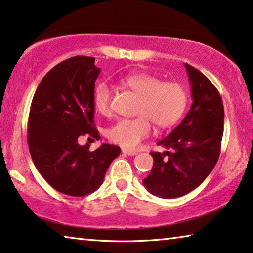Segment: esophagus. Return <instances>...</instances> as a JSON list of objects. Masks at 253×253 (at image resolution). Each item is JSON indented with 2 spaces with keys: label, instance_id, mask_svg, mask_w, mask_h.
<instances>
[{
  "label": "esophagus",
  "instance_id": "esophagus-1",
  "mask_svg": "<svg viewBox=\"0 0 253 253\" xmlns=\"http://www.w3.org/2000/svg\"><path fill=\"white\" fill-rule=\"evenodd\" d=\"M122 153L126 154V155H130V156L137 155V152H135V151H131V149H126V148H123V149H122Z\"/></svg>",
  "mask_w": 253,
  "mask_h": 253
}]
</instances>
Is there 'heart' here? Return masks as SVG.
<instances>
[{
	"label": "heart",
	"instance_id": "heart-1",
	"mask_svg": "<svg viewBox=\"0 0 253 253\" xmlns=\"http://www.w3.org/2000/svg\"><path fill=\"white\" fill-rule=\"evenodd\" d=\"M121 86L139 96L138 118L121 119L108 129L107 137L124 148H135L152 132V123L160 129L175 124L187 105V91L180 83L162 81L159 76L146 72L131 73L119 79ZM112 91L101 82L94 89V107L101 115L111 113Z\"/></svg>",
	"mask_w": 253,
	"mask_h": 253
}]
</instances>
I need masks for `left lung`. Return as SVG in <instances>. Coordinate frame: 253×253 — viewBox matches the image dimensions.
<instances>
[{"label": "left lung", "mask_w": 253, "mask_h": 253, "mask_svg": "<svg viewBox=\"0 0 253 253\" xmlns=\"http://www.w3.org/2000/svg\"><path fill=\"white\" fill-rule=\"evenodd\" d=\"M193 104L184 120L157 142L166 152H152L154 164L144 185L153 195L174 199L202 184L219 159L224 133V105L206 75L185 64Z\"/></svg>", "instance_id": "left-lung-1"}]
</instances>
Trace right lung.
I'll list each match as a JSON object with an SVG mask.
<instances>
[{"label":"right lung","mask_w":253,"mask_h":253,"mask_svg":"<svg viewBox=\"0 0 253 253\" xmlns=\"http://www.w3.org/2000/svg\"><path fill=\"white\" fill-rule=\"evenodd\" d=\"M100 73L93 57L76 56L54 66L35 91L28 118L27 142L36 169L47 184L69 196L100 187L120 155L119 146L102 144L90 152L78 139L99 140L94 127V82Z\"/></svg>","instance_id":"add662e5"}]
</instances>
